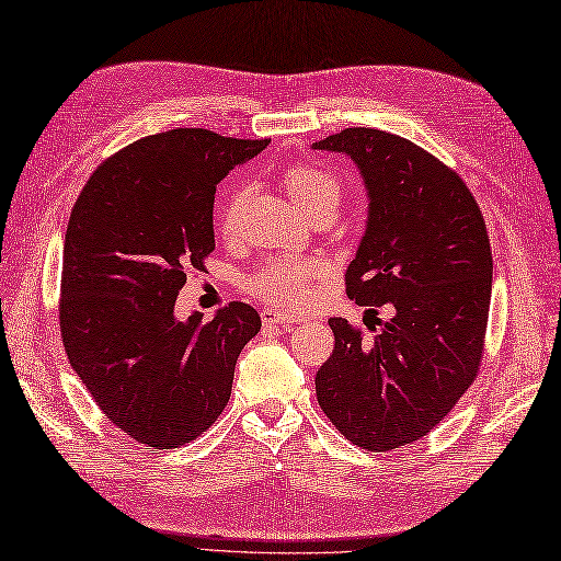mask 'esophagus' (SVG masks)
Returning a JSON list of instances; mask_svg holds the SVG:
<instances>
[{
    "label": "esophagus",
    "instance_id": "esophagus-1",
    "mask_svg": "<svg viewBox=\"0 0 561 561\" xmlns=\"http://www.w3.org/2000/svg\"><path fill=\"white\" fill-rule=\"evenodd\" d=\"M262 323L266 328L271 325H283V328H290L297 323V318L290 316V313H283V311H276V309H264L262 311Z\"/></svg>",
    "mask_w": 561,
    "mask_h": 561
}]
</instances>
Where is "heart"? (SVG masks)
I'll return each mask as SVG.
<instances>
[{"label":"heart","instance_id":"obj_1","mask_svg":"<svg viewBox=\"0 0 561 561\" xmlns=\"http://www.w3.org/2000/svg\"><path fill=\"white\" fill-rule=\"evenodd\" d=\"M283 186L293 203L309 215L316 209H332L342 201L340 176L321 168V164L297 162L283 172ZM243 205V188H233L226 195L219 224L224 231H231ZM325 262L321 260H297V256H274L264 262L248 278V287L274 307H301L313 297V280L323 278Z\"/></svg>","mask_w":561,"mask_h":561}]
</instances>
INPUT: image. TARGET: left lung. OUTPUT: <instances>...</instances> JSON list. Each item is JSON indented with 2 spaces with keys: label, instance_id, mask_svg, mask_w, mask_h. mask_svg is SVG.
Here are the masks:
<instances>
[{
  "label": "left lung",
  "instance_id": "obj_1",
  "mask_svg": "<svg viewBox=\"0 0 561 561\" xmlns=\"http://www.w3.org/2000/svg\"><path fill=\"white\" fill-rule=\"evenodd\" d=\"M313 148L350 156L368 191L346 295L370 311L393 307L370 340L330 318L335 350L316 397L354 446L385 453L427 436L479 373L493 280L486 221L458 172L403 136L350 127Z\"/></svg>",
  "mask_w": 561,
  "mask_h": 561
}]
</instances>
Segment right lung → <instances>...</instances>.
Returning a JSON list of instances; mask_svg holds the SVG:
<instances>
[{"label": "right lung", "mask_w": 561, "mask_h": 561, "mask_svg": "<svg viewBox=\"0 0 561 561\" xmlns=\"http://www.w3.org/2000/svg\"><path fill=\"white\" fill-rule=\"evenodd\" d=\"M266 146L193 127L144 136L105 160L72 207L60 337L103 415L134 442L184 446L229 403L260 313L231 301L207 323L179 321L174 305L215 250L217 184Z\"/></svg>", "instance_id": "add662e5"}]
</instances>
